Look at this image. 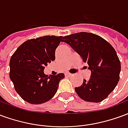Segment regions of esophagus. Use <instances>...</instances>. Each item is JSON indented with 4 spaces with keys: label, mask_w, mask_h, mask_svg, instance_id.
I'll return each mask as SVG.
<instances>
[{
    "label": "esophagus",
    "mask_w": 128,
    "mask_h": 128,
    "mask_svg": "<svg viewBox=\"0 0 128 128\" xmlns=\"http://www.w3.org/2000/svg\"><path fill=\"white\" fill-rule=\"evenodd\" d=\"M65 75L67 76V77H71L72 75V74H70V73H69V72H66V73H65Z\"/></svg>",
    "instance_id": "34e87169"
}]
</instances>
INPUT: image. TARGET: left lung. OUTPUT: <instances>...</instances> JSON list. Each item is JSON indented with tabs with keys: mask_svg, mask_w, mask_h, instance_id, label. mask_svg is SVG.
Segmentation results:
<instances>
[{
	"mask_svg": "<svg viewBox=\"0 0 128 128\" xmlns=\"http://www.w3.org/2000/svg\"><path fill=\"white\" fill-rule=\"evenodd\" d=\"M62 42L80 56L91 71L88 80H84L80 87L75 88L78 96L86 102L98 103L104 100L119 80L121 63L114 48L102 37L87 32L66 36Z\"/></svg>",
	"mask_w": 128,
	"mask_h": 128,
	"instance_id": "1",
	"label": "left lung"
}]
</instances>
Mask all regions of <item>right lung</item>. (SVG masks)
I'll use <instances>...</instances> for the list:
<instances>
[{"instance_id": "add662e5", "label": "right lung", "mask_w": 128, "mask_h": 128, "mask_svg": "<svg viewBox=\"0 0 128 128\" xmlns=\"http://www.w3.org/2000/svg\"><path fill=\"white\" fill-rule=\"evenodd\" d=\"M62 36H45L27 40L10 59V77L21 98L32 104H40L55 95L64 73L45 75V66L55 60V53Z\"/></svg>"}]
</instances>
